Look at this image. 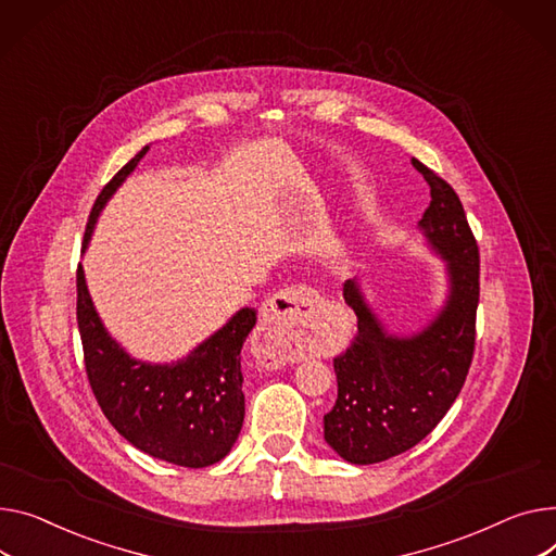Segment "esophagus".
I'll return each instance as SVG.
<instances>
[{
    "instance_id": "1",
    "label": "esophagus",
    "mask_w": 556,
    "mask_h": 556,
    "mask_svg": "<svg viewBox=\"0 0 556 556\" xmlns=\"http://www.w3.org/2000/svg\"><path fill=\"white\" fill-rule=\"evenodd\" d=\"M319 302V294L306 286H290L275 292L258 308L262 330H258V353L270 359V366H281L292 359V340L298 330L308 326Z\"/></svg>"
}]
</instances>
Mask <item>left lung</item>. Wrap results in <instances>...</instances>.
Listing matches in <instances>:
<instances>
[{
	"instance_id": "1",
	"label": "left lung",
	"mask_w": 556,
	"mask_h": 556,
	"mask_svg": "<svg viewBox=\"0 0 556 556\" xmlns=\"http://www.w3.org/2000/svg\"><path fill=\"white\" fill-rule=\"evenodd\" d=\"M414 167L431 188L418 230L445 264L447 294L422 328L400 336L368 304L359 279L344 283L357 336L332 362L338 400L324 416V440L353 465L382 463L427 438L458 397L473 355L478 245L452 185L418 159Z\"/></svg>"
}]
</instances>
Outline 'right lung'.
I'll use <instances>...</instances> for the list:
<instances>
[{
  "label": "right lung",
  "instance_id": "1",
  "mask_svg": "<svg viewBox=\"0 0 556 556\" xmlns=\"http://www.w3.org/2000/svg\"><path fill=\"white\" fill-rule=\"evenodd\" d=\"M147 152L150 144L104 185L89 216L83 252L100 212ZM254 324L256 311L245 306L185 357L144 362L111 338L78 266V328L100 409L136 450L172 465L207 467L235 447L245 416L241 349Z\"/></svg>",
  "mask_w": 556,
  "mask_h": 556
}]
</instances>
